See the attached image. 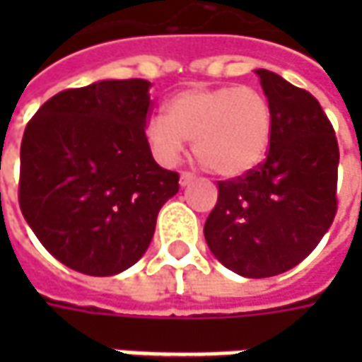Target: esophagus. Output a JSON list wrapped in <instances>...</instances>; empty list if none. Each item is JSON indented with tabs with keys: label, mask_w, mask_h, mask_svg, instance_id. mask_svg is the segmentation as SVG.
I'll list each match as a JSON object with an SVG mask.
<instances>
[{
	"label": "esophagus",
	"mask_w": 362,
	"mask_h": 362,
	"mask_svg": "<svg viewBox=\"0 0 362 362\" xmlns=\"http://www.w3.org/2000/svg\"><path fill=\"white\" fill-rule=\"evenodd\" d=\"M196 180V176L192 173H182L180 174V186H188L189 182H194Z\"/></svg>",
	"instance_id": "1"
}]
</instances>
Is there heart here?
Wrapping results in <instances>:
<instances>
[{
	"mask_svg": "<svg viewBox=\"0 0 362 362\" xmlns=\"http://www.w3.org/2000/svg\"><path fill=\"white\" fill-rule=\"evenodd\" d=\"M273 134L267 98L252 87L223 85L173 96L165 114L151 116L145 135L160 165L178 163L186 139L211 173L240 176L266 158Z\"/></svg>",
	"mask_w": 362,
	"mask_h": 362,
	"instance_id": "b5f03b06",
	"label": "heart"
}]
</instances>
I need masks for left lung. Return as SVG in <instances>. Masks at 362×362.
I'll return each instance as SVG.
<instances>
[{"instance_id": "left-lung-1", "label": "left lung", "mask_w": 362, "mask_h": 362, "mask_svg": "<svg viewBox=\"0 0 362 362\" xmlns=\"http://www.w3.org/2000/svg\"><path fill=\"white\" fill-rule=\"evenodd\" d=\"M273 112L266 160L244 176L219 182L205 221V243L230 272L250 279L298 266L337 211L339 147L326 112L308 90L256 69Z\"/></svg>"}]
</instances>
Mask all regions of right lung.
<instances>
[{"label":"right lung","mask_w":362,"mask_h":362,"mask_svg":"<svg viewBox=\"0 0 362 362\" xmlns=\"http://www.w3.org/2000/svg\"><path fill=\"white\" fill-rule=\"evenodd\" d=\"M145 79L96 81L54 95L21 143L19 205L36 238L64 266L116 275L147 252L178 173L151 155Z\"/></svg>","instance_id":"1"}]
</instances>
